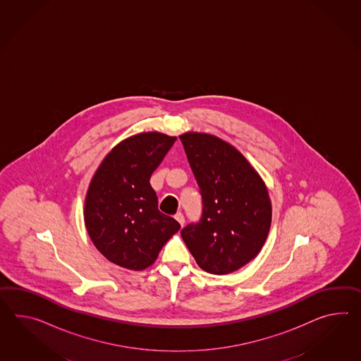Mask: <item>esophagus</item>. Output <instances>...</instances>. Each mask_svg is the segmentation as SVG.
Here are the masks:
<instances>
[{"mask_svg":"<svg viewBox=\"0 0 361 361\" xmlns=\"http://www.w3.org/2000/svg\"><path fill=\"white\" fill-rule=\"evenodd\" d=\"M175 219H176L177 221H178V223H180V226H181V227H183V226H184L185 218H184V215H183V214H181V212H177L176 215H175Z\"/></svg>","mask_w":361,"mask_h":361,"instance_id":"34e87169","label":"esophagus"}]
</instances>
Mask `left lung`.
<instances>
[{"label": "left lung", "instance_id": "obj_1", "mask_svg": "<svg viewBox=\"0 0 361 361\" xmlns=\"http://www.w3.org/2000/svg\"><path fill=\"white\" fill-rule=\"evenodd\" d=\"M202 195V218L181 231L206 273L226 275L261 252L271 226V201L262 177L228 142L207 133L180 135Z\"/></svg>", "mask_w": 361, "mask_h": 361}]
</instances>
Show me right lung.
<instances>
[{
    "instance_id": "1",
    "label": "right lung",
    "mask_w": 361,
    "mask_h": 361,
    "mask_svg": "<svg viewBox=\"0 0 361 361\" xmlns=\"http://www.w3.org/2000/svg\"><path fill=\"white\" fill-rule=\"evenodd\" d=\"M176 137L140 133L116 145L91 178L85 200L88 236L112 264L141 271L180 229L176 220L159 212L149 177Z\"/></svg>"
}]
</instances>
